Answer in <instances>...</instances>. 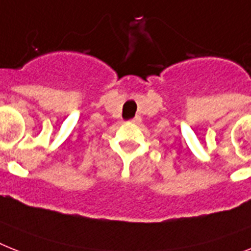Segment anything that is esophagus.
<instances>
[{"mask_svg": "<svg viewBox=\"0 0 251 251\" xmlns=\"http://www.w3.org/2000/svg\"><path fill=\"white\" fill-rule=\"evenodd\" d=\"M141 122V119L138 117H136V118H133V119H132V121H130V123H134V124H138Z\"/></svg>", "mask_w": 251, "mask_h": 251, "instance_id": "1", "label": "esophagus"}]
</instances>
